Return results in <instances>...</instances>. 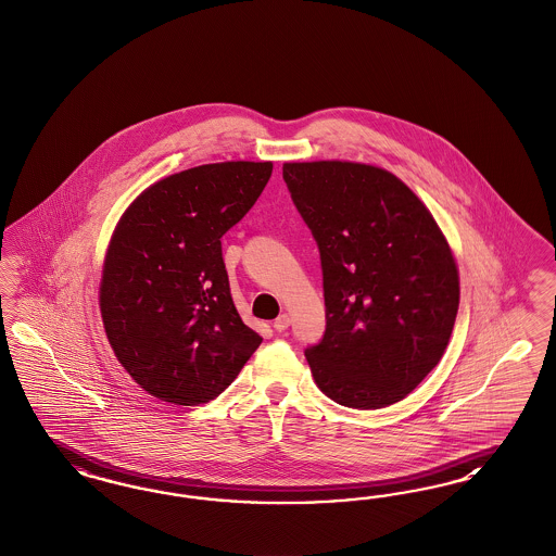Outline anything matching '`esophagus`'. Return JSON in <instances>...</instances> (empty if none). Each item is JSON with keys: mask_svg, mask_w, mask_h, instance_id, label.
Masks as SVG:
<instances>
[{"mask_svg": "<svg viewBox=\"0 0 556 556\" xmlns=\"http://www.w3.org/2000/svg\"><path fill=\"white\" fill-rule=\"evenodd\" d=\"M289 323H291V320H289V314H279V316L275 318V323H273V329H275L277 333H283V331L288 329Z\"/></svg>", "mask_w": 556, "mask_h": 556, "instance_id": "1", "label": "esophagus"}]
</instances>
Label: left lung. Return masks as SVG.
Instances as JSON below:
<instances>
[{
  "instance_id": "obj_1",
  "label": "left lung",
  "mask_w": 556,
  "mask_h": 556,
  "mask_svg": "<svg viewBox=\"0 0 556 556\" xmlns=\"http://www.w3.org/2000/svg\"><path fill=\"white\" fill-rule=\"evenodd\" d=\"M283 179L320 254L327 329L306 348L316 384L354 409L397 403L443 357L459 308L439 225L372 165L286 163Z\"/></svg>"
}]
</instances>
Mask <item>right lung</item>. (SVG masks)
I'll list each match as a JSON object with an SVG mask.
<instances>
[{
    "instance_id": "obj_1",
    "label": "right lung",
    "mask_w": 556,
    "mask_h": 556,
    "mask_svg": "<svg viewBox=\"0 0 556 556\" xmlns=\"http://www.w3.org/2000/svg\"><path fill=\"white\" fill-rule=\"evenodd\" d=\"M270 172L268 161L179 172L144 190L117 225L101 279L103 325L119 364L156 400H215L261 345L231 300L222 238Z\"/></svg>"
}]
</instances>
